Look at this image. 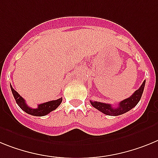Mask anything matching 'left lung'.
<instances>
[{
	"instance_id": "obj_1",
	"label": "left lung",
	"mask_w": 158,
	"mask_h": 158,
	"mask_svg": "<svg viewBox=\"0 0 158 158\" xmlns=\"http://www.w3.org/2000/svg\"><path fill=\"white\" fill-rule=\"evenodd\" d=\"M145 84V81H144L139 89L135 90V92L132 95L119 102L118 107H113L111 104L95 102V101H90V104L95 109L98 110L99 111L102 112L105 114L110 115V116H118V115L123 114L127 113L129 110L133 109L138 103L142 95V93H143Z\"/></svg>"
}]
</instances>
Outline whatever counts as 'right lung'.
<instances>
[{"instance_id":"obj_1","label":"right lung","mask_w":158,"mask_h":158,"mask_svg":"<svg viewBox=\"0 0 158 158\" xmlns=\"http://www.w3.org/2000/svg\"><path fill=\"white\" fill-rule=\"evenodd\" d=\"M11 90H12V93H13L14 98L16 100V103L18 104V106L21 108L24 111L28 114L33 115V116H44V115L48 114L52 110H56L58 107L60 103L62 102L63 98H60L59 99L53 100V101H49V102H44V103L39 104L38 107L33 109V108L29 107L25 102V100L22 98L21 96L16 92V90L13 88L12 86H10Z\"/></svg>"}]
</instances>
